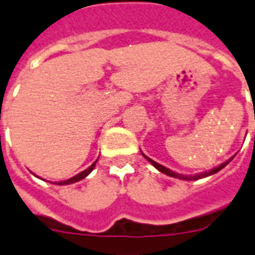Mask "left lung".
Returning a JSON list of instances; mask_svg holds the SVG:
<instances>
[{"label":"left lung","instance_id":"obj_1","mask_svg":"<svg viewBox=\"0 0 255 255\" xmlns=\"http://www.w3.org/2000/svg\"><path fill=\"white\" fill-rule=\"evenodd\" d=\"M143 156H144V157H145V159L148 160V161H149V163L152 164V165H153V167L157 168V169H159L160 172H161V173H165V174H167V176H170V177L181 178V180H198V178L206 177V176H210V174L217 173L218 170H221L222 168L225 167V165H228V164H229L230 161H232V159H233V157H232V159H229V160H228V161H225V163H224V164H221L220 167L213 168V169H210L209 172H204V173L194 174V176H184V174L176 173V172H173V170H170V169H168V168L163 167V165H160V164H157V163H156V161H153V160H152V159H149V157H147V156L144 155V153H143Z\"/></svg>","mask_w":255,"mask_h":255}]
</instances>
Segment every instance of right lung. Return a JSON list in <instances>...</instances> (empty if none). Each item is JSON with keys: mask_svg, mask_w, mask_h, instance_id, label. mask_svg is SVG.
<instances>
[{"mask_svg": "<svg viewBox=\"0 0 255 255\" xmlns=\"http://www.w3.org/2000/svg\"><path fill=\"white\" fill-rule=\"evenodd\" d=\"M95 164H96V161L94 164H92L91 167H88L86 170H83V172H81V173H78L77 176H74V177L69 178V180H66V181L58 182V185H67V184H73V182H77V181H79V180H82V178H85L86 176H87V174L90 173V172H91L92 169H94V167H95Z\"/></svg>", "mask_w": 255, "mask_h": 255, "instance_id": "obj_1", "label": "right lung"}]
</instances>
